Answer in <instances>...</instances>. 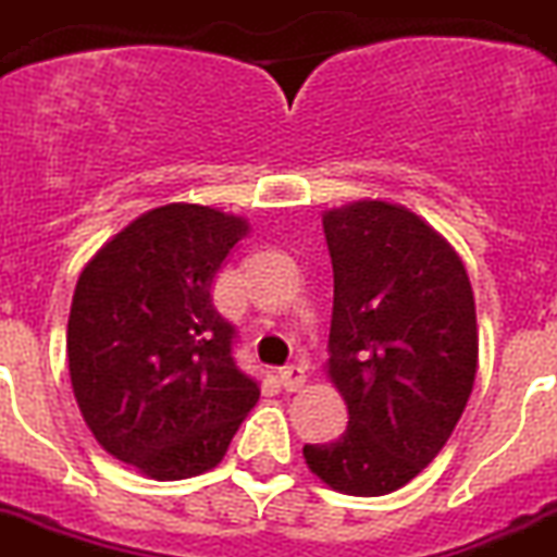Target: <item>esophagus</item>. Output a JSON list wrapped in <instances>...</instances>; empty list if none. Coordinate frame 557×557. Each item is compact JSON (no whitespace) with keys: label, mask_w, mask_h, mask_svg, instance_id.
<instances>
[{"label":"esophagus","mask_w":557,"mask_h":557,"mask_svg":"<svg viewBox=\"0 0 557 557\" xmlns=\"http://www.w3.org/2000/svg\"><path fill=\"white\" fill-rule=\"evenodd\" d=\"M306 367L292 364L280 370V384H283L285 393H297V389H302V386H306Z\"/></svg>","instance_id":"1"}]
</instances>
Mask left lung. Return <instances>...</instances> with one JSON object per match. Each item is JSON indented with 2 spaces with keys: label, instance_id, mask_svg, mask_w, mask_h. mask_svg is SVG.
<instances>
[{
  "label": "left lung",
  "instance_id": "1",
  "mask_svg": "<svg viewBox=\"0 0 557 557\" xmlns=\"http://www.w3.org/2000/svg\"><path fill=\"white\" fill-rule=\"evenodd\" d=\"M333 263L327 375L347 429L306 446L319 480L384 496L446 446L476 375L471 280L443 235L406 207L356 201L322 219Z\"/></svg>",
  "mask_w": 557,
  "mask_h": 557
}]
</instances>
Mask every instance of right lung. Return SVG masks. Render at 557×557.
<instances>
[{"instance_id":"obj_1","label":"right lung","mask_w":557,"mask_h":557,"mask_svg":"<svg viewBox=\"0 0 557 557\" xmlns=\"http://www.w3.org/2000/svg\"><path fill=\"white\" fill-rule=\"evenodd\" d=\"M249 224L201 205H164L117 232L75 285L66 356L95 440L159 482L224 459L258 381L212 306V280Z\"/></svg>"}]
</instances>
